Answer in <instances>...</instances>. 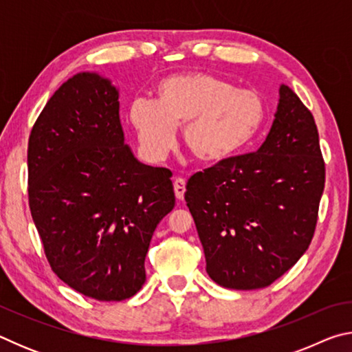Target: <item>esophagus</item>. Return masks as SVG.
Wrapping results in <instances>:
<instances>
[{"instance_id":"obj_1","label":"esophagus","mask_w":352,"mask_h":352,"mask_svg":"<svg viewBox=\"0 0 352 352\" xmlns=\"http://www.w3.org/2000/svg\"><path fill=\"white\" fill-rule=\"evenodd\" d=\"M174 190H175V195L178 200H183L184 199V190H186V180L182 177L175 178L174 182Z\"/></svg>"}]
</instances>
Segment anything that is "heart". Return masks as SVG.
Returning <instances> with one entry per match:
<instances>
[{
    "label": "heart",
    "mask_w": 352,
    "mask_h": 352,
    "mask_svg": "<svg viewBox=\"0 0 352 352\" xmlns=\"http://www.w3.org/2000/svg\"><path fill=\"white\" fill-rule=\"evenodd\" d=\"M141 147L162 158L183 126V146L194 158L216 163L231 157L258 133L264 105L254 93L234 90L216 76L192 73L160 83L155 102L136 99L129 111Z\"/></svg>",
    "instance_id": "b5f03b06"
}]
</instances>
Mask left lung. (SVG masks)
I'll return each instance as SVG.
<instances>
[{
	"mask_svg": "<svg viewBox=\"0 0 352 352\" xmlns=\"http://www.w3.org/2000/svg\"><path fill=\"white\" fill-rule=\"evenodd\" d=\"M326 168L312 113L287 85L258 151L197 172L186 200L206 258V272L226 289L275 283L311 245Z\"/></svg>",
	"mask_w": 352,
	"mask_h": 352,
	"instance_id": "8db88e82",
	"label": "left lung"
}]
</instances>
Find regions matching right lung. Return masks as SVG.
I'll list each match as a JSON object with an SVG mask.
<instances>
[{
	"label": "right lung",
	"instance_id": "1",
	"mask_svg": "<svg viewBox=\"0 0 352 352\" xmlns=\"http://www.w3.org/2000/svg\"><path fill=\"white\" fill-rule=\"evenodd\" d=\"M170 177L124 144L109 80L82 73L65 82L28 144L29 208L52 272L98 301L140 292L153 231L175 206Z\"/></svg>",
	"mask_w": 352,
	"mask_h": 352
}]
</instances>
